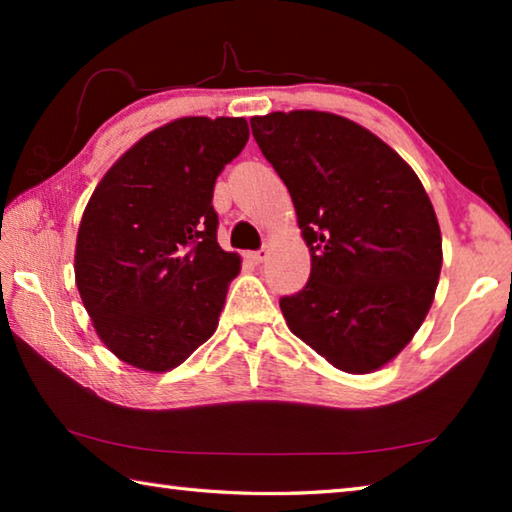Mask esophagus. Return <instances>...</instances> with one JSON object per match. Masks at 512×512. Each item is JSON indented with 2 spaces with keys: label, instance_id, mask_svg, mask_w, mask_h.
<instances>
[{
  "label": "esophagus",
  "instance_id": "esophagus-1",
  "mask_svg": "<svg viewBox=\"0 0 512 512\" xmlns=\"http://www.w3.org/2000/svg\"><path fill=\"white\" fill-rule=\"evenodd\" d=\"M266 255H268V248H259V250H253V253H248V259L253 264H262Z\"/></svg>",
  "mask_w": 512,
  "mask_h": 512
}]
</instances>
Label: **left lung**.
<instances>
[{"mask_svg":"<svg viewBox=\"0 0 512 512\" xmlns=\"http://www.w3.org/2000/svg\"><path fill=\"white\" fill-rule=\"evenodd\" d=\"M250 128L311 255L305 289L280 300L289 329L334 368L379 370L420 329L443 266L420 178L368 128L332 112H271Z\"/></svg>","mask_w":512,"mask_h":512,"instance_id":"left-lung-1","label":"left lung"}]
</instances>
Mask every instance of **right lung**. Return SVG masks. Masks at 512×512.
<instances>
[{
  "instance_id": "right-lung-1",
  "label": "right lung",
  "mask_w": 512,
  "mask_h": 512,
  "mask_svg": "<svg viewBox=\"0 0 512 512\" xmlns=\"http://www.w3.org/2000/svg\"><path fill=\"white\" fill-rule=\"evenodd\" d=\"M244 117H183L112 164L76 237L74 275L99 339L149 372L183 363L219 325L237 253L216 241V176L248 142Z\"/></svg>"
}]
</instances>
